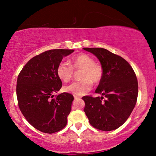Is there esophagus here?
Returning a JSON list of instances; mask_svg holds the SVG:
<instances>
[{"label": "esophagus", "mask_w": 156, "mask_h": 156, "mask_svg": "<svg viewBox=\"0 0 156 156\" xmlns=\"http://www.w3.org/2000/svg\"><path fill=\"white\" fill-rule=\"evenodd\" d=\"M74 96V98H75V99H80V96H77V95H73Z\"/></svg>", "instance_id": "obj_1"}]
</instances>
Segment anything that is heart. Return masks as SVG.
Here are the masks:
<instances>
[{"instance_id": "b5f03b06", "label": "heart", "mask_w": 156, "mask_h": 156, "mask_svg": "<svg viewBox=\"0 0 156 156\" xmlns=\"http://www.w3.org/2000/svg\"><path fill=\"white\" fill-rule=\"evenodd\" d=\"M75 70H81L80 81H76L64 87V91L74 95L81 96L92 88V82L99 83L103 76L101 66L95 63L94 59L88 55L81 53L71 59V66L67 62H61L57 67V76L64 82H68L73 76Z\"/></svg>"}]
</instances>
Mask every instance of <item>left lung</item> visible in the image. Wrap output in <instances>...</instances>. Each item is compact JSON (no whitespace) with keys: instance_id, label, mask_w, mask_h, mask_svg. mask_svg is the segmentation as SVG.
Listing matches in <instances>:
<instances>
[{"instance_id":"1","label":"left lung","mask_w":156,"mask_h":156,"mask_svg":"<svg viewBox=\"0 0 156 156\" xmlns=\"http://www.w3.org/2000/svg\"><path fill=\"white\" fill-rule=\"evenodd\" d=\"M96 56L103 69V76L95 92L102 97L85 96L84 112L92 126L102 131L117 129L129 118L138 93L133 68L121 56L102 48H83ZM106 99L102 101L103 96Z\"/></svg>"}]
</instances>
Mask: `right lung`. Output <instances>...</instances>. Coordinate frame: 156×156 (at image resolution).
<instances>
[{
  "label": "right lung",
  "instance_id": "right-lung-1",
  "mask_svg": "<svg viewBox=\"0 0 156 156\" xmlns=\"http://www.w3.org/2000/svg\"><path fill=\"white\" fill-rule=\"evenodd\" d=\"M73 52L70 49L46 51L30 59L18 75L19 108L27 121L42 132L55 133L67 124L74 97L67 92L54 94L62 86L57 75V66Z\"/></svg>",
  "mask_w": 156,
  "mask_h": 156
}]
</instances>
